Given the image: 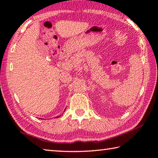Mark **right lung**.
<instances>
[{"label":"right lung","instance_id":"right-lung-1","mask_svg":"<svg viewBox=\"0 0 158 158\" xmlns=\"http://www.w3.org/2000/svg\"><path fill=\"white\" fill-rule=\"evenodd\" d=\"M58 117H59V116H57V117H56V118H58Z\"/></svg>","mask_w":158,"mask_h":158}]
</instances>
